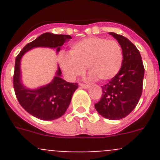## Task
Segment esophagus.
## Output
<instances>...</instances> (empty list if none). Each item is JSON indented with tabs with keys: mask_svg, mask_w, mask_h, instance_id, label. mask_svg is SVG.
I'll return each mask as SVG.
<instances>
[{
	"mask_svg": "<svg viewBox=\"0 0 160 160\" xmlns=\"http://www.w3.org/2000/svg\"><path fill=\"white\" fill-rule=\"evenodd\" d=\"M80 87H82V88H84V89H87V88H89V87H90V86H89V85H87V84H83V83H80Z\"/></svg>",
	"mask_w": 160,
	"mask_h": 160,
	"instance_id": "34e87169",
	"label": "esophagus"
}]
</instances>
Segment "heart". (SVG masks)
<instances>
[{
	"label": "heart",
	"instance_id": "heart-1",
	"mask_svg": "<svg viewBox=\"0 0 160 160\" xmlns=\"http://www.w3.org/2000/svg\"><path fill=\"white\" fill-rule=\"evenodd\" d=\"M122 58V49L118 42L90 37L73 44L69 56L61 55L59 60L61 67L70 79L82 75L87 67L91 78L105 82L118 73Z\"/></svg>",
	"mask_w": 160,
	"mask_h": 160
}]
</instances>
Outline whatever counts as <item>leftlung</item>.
Returning a JSON list of instances; mask_svg holds the SVG:
<instances>
[{
    "label": "left lung",
    "mask_w": 160,
    "mask_h": 160,
    "mask_svg": "<svg viewBox=\"0 0 160 160\" xmlns=\"http://www.w3.org/2000/svg\"><path fill=\"white\" fill-rule=\"evenodd\" d=\"M110 34L116 38L122 47L123 58L118 73L102 87V95L94 107L104 118L118 120L128 116L139 101L144 66L140 53L132 42L115 32Z\"/></svg>",
    "instance_id": "1"
}]
</instances>
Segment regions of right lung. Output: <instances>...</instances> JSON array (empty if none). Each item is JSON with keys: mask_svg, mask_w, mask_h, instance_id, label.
<instances>
[{"mask_svg": "<svg viewBox=\"0 0 160 160\" xmlns=\"http://www.w3.org/2000/svg\"><path fill=\"white\" fill-rule=\"evenodd\" d=\"M71 38L70 35L45 32L34 41L28 43L17 56L12 78L14 91L20 105L32 116L47 121L57 119L62 116L70 105L72 95L78 85V83L68 82L60 78L62 71L58 67L57 76L49 84L38 90H28L22 86L20 80L21 58L25 52L33 47L57 48L58 52L61 46Z\"/></svg>", "mask_w": 160, "mask_h": 160, "instance_id": "obj_1", "label": "right lung"}]
</instances>
